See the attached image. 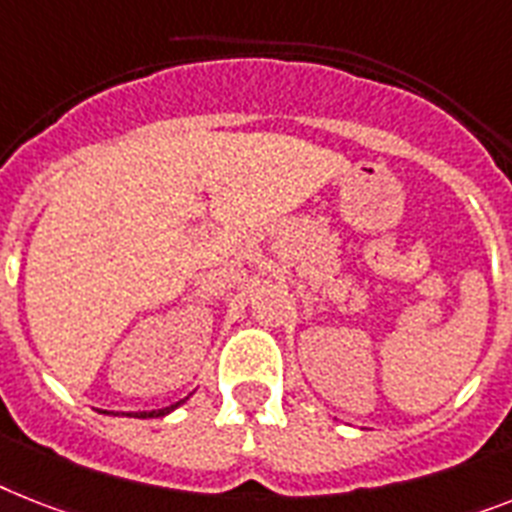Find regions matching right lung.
Returning <instances> with one entry per match:
<instances>
[{
    "mask_svg": "<svg viewBox=\"0 0 512 512\" xmlns=\"http://www.w3.org/2000/svg\"><path fill=\"white\" fill-rule=\"evenodd\" d=\"M188 400V398H185ZM185 400H177V403L167 405V408H159V411H138V413H128V416H135V418H159V416H167L170 411H175L177 405H183Z\"/></svg>",
    "mask_w": 512,
    "mask_h": 512,
    "instance_id": "add662e5",
    "label": "right lung"
}]
</instances>
